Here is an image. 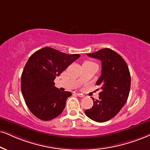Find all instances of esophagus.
I'll use <instances>...</instances> for the list:
<instances>
[{"mask_svg": "<svg viewBox=\"0 0 150 150\" xmlns=\"http://www.w3.org/2000/svg\"><path fill=\"white\" fill-rule=\"evenodd\" d=\"M76 95L79 97H84V95H83V94H81V93H76Z\"/></svg>", "mask_w": 150, "mask_h": 150, "instance_id": "34e87169", "label": "esophagus"}]
</instances>
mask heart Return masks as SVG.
Masks as SVG:
<instances>
[{"instance_id":"1","label":"heart","mask_w":150,"mask_h":150,"mask_svg":"<svg viewBox=\"0 0 150 150\" xmlns=\"http://www.w3.org/2000/svg\"><path fill=\"white\" fill-rule=\"evenodd\" d=\"M85 63H94V62H91V61H87V62H85Z\"/></svg>"}]
</instances>
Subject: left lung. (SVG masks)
<instances>
[{"label": "left lung", "mask_w": 150, "mask_h": 150, "mask_svg": "<svg viewBox=\"0 0 150 150\" xmlns=\"http://www.w3.org/2000/svg\"><path fill=\"white\" fill-rule=\"evenodd\" d=\"M87 55L101 61V74L96 83L101 92L98 100L92 98L93 106L85 113L94 121L104 122L114 117L126 103L130 91V72L121 55L110 49Z\"/></svg>", "instance_id": "1"}]
</instances>
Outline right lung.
<instances>
[{"instance_id": "obj_1", "label": "right lung", "mask_w": 150, "mask_h": 150, "mask_svg": "<svg viewBox=\"0 0 150 150\" xmlns=\"http://www.w3.org/2000/svg\"><path fill=\"white\" fill-rule=\"evenodd\" d=\"M80 56L44 47L27 61L21 74L22 95L28 108L39 119L51 120L63 111L71 93L60 91L53 81Z\"/></svg>"}]
</instances>
